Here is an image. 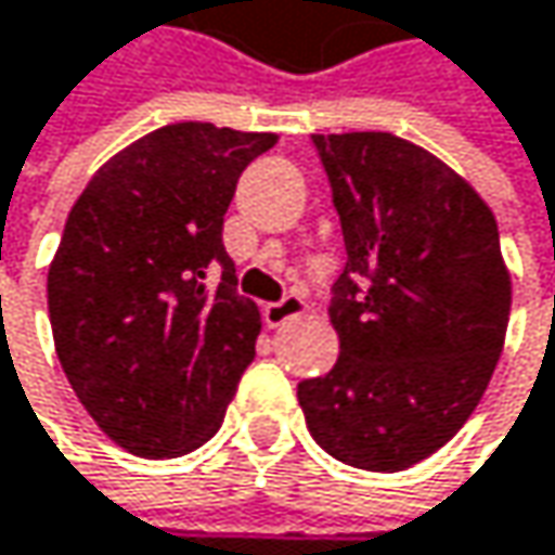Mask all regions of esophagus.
Wrapping results in <instances>:
<instances>
[{
	"label": "esophagus",
	"instance_id": "obj_1",
	"mask_svg": "<svg viewBox=\"0 0 555 555\" xmlns=\"http://www.w3.org/2000/svg\"><path fill=\"white\" fill-rule=\"evenodd\" d=\"M302 312H306V299H302L299 293H289V296H283L280 302H269V306L262 309V319H266L269 328H280V325H286L289 319H296V315H302Z\"/></svg>",
	"mask_w": 555,
	"mask_h": 555
}]
</instances>
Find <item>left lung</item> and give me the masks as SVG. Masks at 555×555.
<instances>
[{
  "mask_svg": "<svg viewBox=\"0 0 555 555\" xmlns=\"http://www.w3.org/2000/svg\"><path fill=\"white\" fill-rule=\"evenodd\" d=\"M348 262L332 289L338 364L299 384L312 439L338 462L403 472L475 413L498 367L511 275L491 207L390 132L312 135Z\"/></svg>",
  "mask_w": 555,
  "mask_h": 555,
  "instance_id": "8db88e82",
  "label": "left lung"
}]
</instances>
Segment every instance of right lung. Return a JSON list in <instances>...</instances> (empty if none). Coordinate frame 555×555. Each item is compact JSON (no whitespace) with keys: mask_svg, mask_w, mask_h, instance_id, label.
Masks as SVG:
<instances>
[{"mask_svg":"<svg viewBox=\"0 0 555 555\" xmlns=\"http://www.w3.org/2000/svg\"><path fill=\"white\" fill-rule=\"evenodd\" d=\"M272 132L162 126L113 155L67 214L48 269L57 361L93 423L139 459L204 446L256 358L223 214Z\"/></svg>","mask_w":555,"mask_h":555,"instance_id":"right-lung-1","label":"right lung"}]
</instances>
